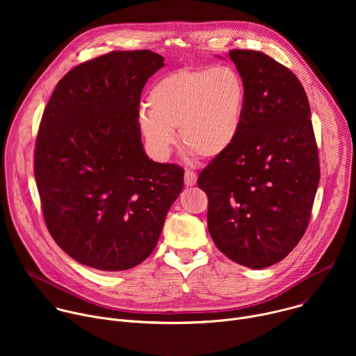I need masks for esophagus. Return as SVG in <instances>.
Returning a JSON list of instances; mask_svg holds the SVG:
<instances>
[{"mask_svg":"<svg viewBox=\"0 0 356 356\" xmlns=\"http://www.w3.org/2000/svg\"><path fill=\"white\" fill-rule=\"evenodd\" d=\"M197 183V175L193 170H186L184 172V184L187 187H191Z\"/></svg>","mask_w":356,"mask_h":356,"instance_id":"34e87169","label":"esophagus"}]
</instances>
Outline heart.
Listing matches in <instances>:
<instances>
[{
  "label": "heart",
  "mask_w": 356,
  "mask_h": 356,
  "mask_svg": "<svg viewBox=\"0 0 356 356\" xmlns=\"http://www.w3.org/2000/svg\"><path fill=\"white\" fill-rule=\"evenodd\" d=\"M245 101V81L231 66L179 69L149 90L139 129L159 161L172 154L177 128L186 149L201 159H217L239 136Z\"/></svg>",
  "instance_id": "1"
}]
</instances>
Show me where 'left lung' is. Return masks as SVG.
Segmentation results:
<instances>
[{"label": "left lung", "instance_id": "1", "mask_svg": "<svg viewBox=\"0 0 356 356\" xmlns=\"http://www.w3.org/2000/svg\"><path fill=\"white\" fill-rule=\"evenodd\" d=\"M228 56L246 86L238 139L198 176L207 222L231 261L264 269L284 259L307 229L320 181L310 104L298 79L257 50Z\"/></svg>", "mask_w": 356, "mask_h": 356}]
</instances>
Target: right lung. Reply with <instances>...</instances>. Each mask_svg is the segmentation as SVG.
I'll return each mask as SVG.
<instances>
[{
    "instance_id": "right-lung-1",
    "label": "right lung",
    "mask_w": 356,
    "mask_h": 356,
    "mask_svg": "<svg viewBox=\"0 0 356 356\" xmlns=\"http://www.w3.org/2000/svg\"><path fill=\"white\" fill-rule=\"evenodd\" d=\"M150 50H115L72 69L56 86L36 136L33 172L46 227L74 261L131 269L154 252L184 170L150 161L139 101L165 66Z\"/></svg>"
}]
</instances>
